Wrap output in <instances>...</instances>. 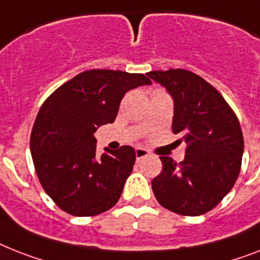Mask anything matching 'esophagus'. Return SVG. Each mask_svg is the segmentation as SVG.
<instances>
[{
	"instance_id": "1",
	"label": "esophagus",
	"mask_w": 260,
	"mask_h": 260,
	"mask_svg": "<svg viewBox=\"0 0 260 260\" xmlns=\"http://www.w3.org/2000/svg\"><path fill=\"white\" fill-rule=\"evenodd\" d=\"M135 153H136V159L137 160L144 159V157L149 156V151H148V149L143 148V147H137V148L135 149Z\"/></svg>"
}]
</instances>
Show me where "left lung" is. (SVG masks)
<instances>
[{
	"label": "left lung",
	"mask_w": 260,
	"mask_h": 260,
	"mask_svg": "<svg viewBox=\"0 0 260 260\" xmlns=\"http://www.w3.org/2000/svg\"><path fill=\"white\" fill-rule=\"evenodd\" d=\"M147 76L172 97V132L188 144L180 164L160 157L163 171L152 180L153 193L172 212L206 214L231 191L240 172L244 143L239 121L218 90L192 72L170 69Z\"/></svg>",
	"instance_id": "left-lung-1"
}]
</instances>
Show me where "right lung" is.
<instances>
[{"label":"right lung","instance_id":"right-lung-1","mask_svg":"<svg viewBox=\"0 0 260 260\" xmlns=\"http://www.w3.org/2000/svg\"><path fill=\"white\" fill-rule=\"evenodd\" d=\"M151 85L140 73L92 69L50 94L40 108L30 152L42 188L61 210L93 216L117 203L136 153L129 145L99 157L94 132L113 123L124 94Z\"/></svg>","mask_w":260,"mask_h":260}]
</instances>
